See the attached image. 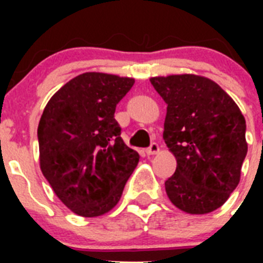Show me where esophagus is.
<instances>
[{
	"mask_svg": "<svg viewBox=\"0 0 263 263\" xmlns=\"http://www.w3.org/2000/svg\"><path fill=\"white\" fill-rule=\"evenodd\" d=\"M158 152H159V145H158L157 142H153L152 145L146 148V153H147L148 155H154V154H157Z\"/></svg>",
	"mask_w": 263,
	"mask_h": 263,
	"instance_id": "obj_1",
	"label": "esophagus"
}]
</instances>
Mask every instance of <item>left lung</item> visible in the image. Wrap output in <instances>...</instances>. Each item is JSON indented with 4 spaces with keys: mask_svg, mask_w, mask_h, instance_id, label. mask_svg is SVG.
<instances>
[{
    "mask_svg": "<svg viewBox=\"0 0 263 263\" xmlns=\"http://www.w3.org/2000/svg\"><path fill=\"white\" fill-rule=\"evenodd\" d=\"M167 104L163 139L176 158L164 182L171 203L191 215L217 210L240 183L246 122L229 95L197 75L152 78Z\"/></svg>",
    "mask_w": 263,
    "mask_h": 263,
    "instance_id": "8db88e82",
    "label": "left lung"
}]
</instances>
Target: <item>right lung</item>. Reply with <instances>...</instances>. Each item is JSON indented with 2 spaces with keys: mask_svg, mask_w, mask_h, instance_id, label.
<instances>
[{
  "mask_svg": "<svg viewBox=\"0 0 263 263\" xmlns=\"http://www.w3.org/2000/svg\"><path fill=\"white\" fill-rule=\"evenodd\" d=\"M134 79L85 72L50 99L38 125L41 170L62 203L96 217L120 201L139 154L125 145L116 106Z\"/></svg>",
  "mask_w": 263,
  "mask_h": 263,
  "instance_id": "obj_1",
  "label": "right lung"
}]
</instances>
